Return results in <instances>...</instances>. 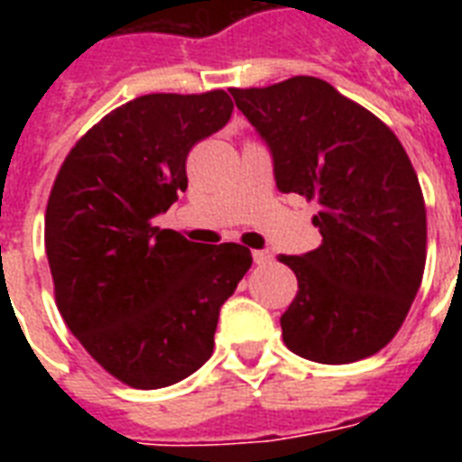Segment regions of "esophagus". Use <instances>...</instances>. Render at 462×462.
I'll use <instances>...</instances> for the list:
<instances>
[{
  "label": "esophagus",
  "mask_w": 462,
  "mask_h": 462,
  "mask_svg": "<svg viewBox=\"0 0 462 462\" xmlns=\"http://www.w3.org/2000/svg\"><path fill=\"white\" fill-rule=\"evenodd\" d=\"M252 256H254V263H259V266L271 263V259H273V254L266 252V249H256V252H252Z\"/></svg>",
  "instance_id": "34e87169"
}]
</instances>
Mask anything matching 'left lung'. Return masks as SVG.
<instances>
[{"instance_id":"obj_1","label":"left lung","mask_w":462,"mask_h":462,"mask_svg":"<svg viewBox=\"0 0 462 462\" xmlns=\"http://www.w3.org/2000/svg\"><path fill=\"white\" fill-rule=\"evenodd\" d=\"M230 93L271 151L275 187L321 206V246L278 256L300 288L281 316L282 340L321 365L372 357L405 321L427 259L424 196L405 148L314 76Z\"/></svg>"}]
</instances>
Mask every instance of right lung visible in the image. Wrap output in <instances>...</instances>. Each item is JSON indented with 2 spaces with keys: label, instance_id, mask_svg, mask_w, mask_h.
<instances>
[{
  "label": "right lung",
  "instance_id": "add662e5",
  "mask_svg": "<svg viewBox=\"0 0 462 462\" xmlns=\"http://www.w3.org/2000/svg\"><path fill=\"white\" fill-rule=\"evenodd\" d=\"M232 115L225 90L153 93L103 117L67 155L45 213L60 314L126 386L187 379L213 352L225 300L252 266L239 245L153 227L187 189V155Z\"/></svg>",
  "mask_w": 462,
  "mask_h": 462
}]
</instances>
